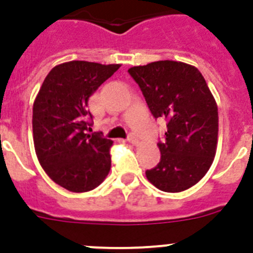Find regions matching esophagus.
<instances>
[{
  "label": "esophagus",
  "mask_w": 253,
  "mask_h": 253,
  "mask_svg": "<svg viewBox=\"0 0 253 253\" xmlns=\"http://www.w3.org/2000/svg\"><path fill=\"white\" fill-rule=\"evenodd\" d=\"M128 142L131 143V144H137L138 143V139L135 135H133V134H129L128 135Z\"/></svg>",
  "instance_id": "1"
}]
</instances>
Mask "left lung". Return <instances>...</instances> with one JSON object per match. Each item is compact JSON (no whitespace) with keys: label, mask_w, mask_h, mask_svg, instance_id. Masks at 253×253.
Returning a JSON list of instances; mask_svg holds the SVG:
<instances>
[{"label":"left lung","mask_w":253,"mask_h":253,"mask_svg":"<svg viewBox=\"0 0 253 253\" xmlns=\"http://www.w3.org/2000/svg\"><path fill=\"white\" fill-rule=\"evenodd\" d=\"M152 115L166 120L161 160L147 169L151 184L180 193L202 180L213 163L218 140V107L199 69L175 60L129 68Z\"/></svg>","instance_id":"left-lung-1"}]
</instances>
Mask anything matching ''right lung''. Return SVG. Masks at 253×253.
<instances>
[{"label":"right lung","instance_id":"1","mask_svg":"<svg viewBox=\"0 0 253 253\" xmlns=\"http://www.w3.org/2000/svg\"><path fill=\"white\" fill-rule=\"evenodd\" d=\"M119 67L84 60L55 66L34 101L38 160L55 184L72 193L93 190L110 171L113 140L102 133L88 134L93 124L88 99Z\"/></svg>","mask_w":253,"mask_h":253}]
</instances>
